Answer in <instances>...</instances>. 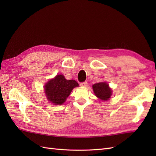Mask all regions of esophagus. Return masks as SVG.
Segmentation results:
<instances>
[{
    "label": "esophagus",
    "mask_w": 156,
    "mask_h": 156,
    "mask_svg": "<svg viewBox=\"0 0 156 156\" xmlns=\"http://www.w3.org/2000/svg\"><path fill=\"white\" fill-rule=\"evenodd\" d=\"M87 84H88V82L87 81H85V82H81L80 86H81V87H87Z\"/></svg>",
    "instance_id": "1"
}]
</instances>
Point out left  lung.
<instances>
[{
    "label": "left lung",
    "instance_id": "8db88e82",
    "mask_svg": "<svg viewBox=\"0 0 156 156\" xmlns=\"http://www.w3.org/2000/svg\"><path fill=\"white\" fill-rule=\"evenodd\" d=\"M97 97L103 101H108L112 94V90L106 82H99L92 86Z\"/></svg>",
    "mask_w": 156,
    "mask_h": 156
}]
</instances>
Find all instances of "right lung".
Returning <instances> with one entry per match:
<instances>
[{"label": "right lung", "mask_w": 156, "mask_h": 156, "mask_svg": "<svg viewBox=\"0 0 156 156\" xmlns=\"http://www.w3.org/2000/svg\"><path fill=\"white\" fill-rule=\"evenodd\" d=\"M78 87V82L68 80L63 75H58L45 85V92L48 100L54 105L64 103L73 88Z\"/></svg>", "instance_id": "add662e5"}]
</instances>
